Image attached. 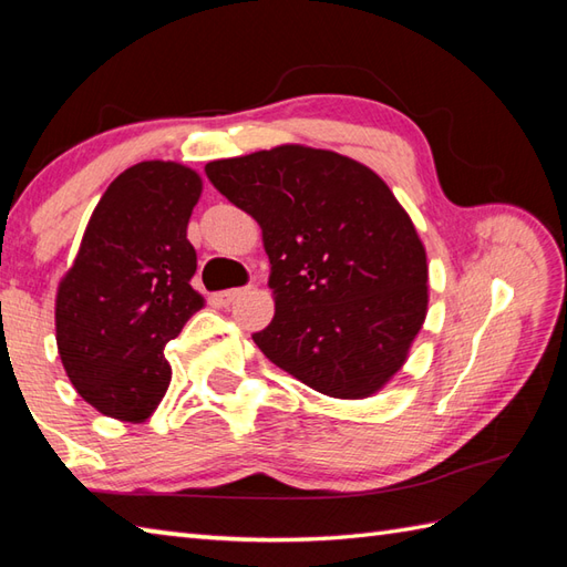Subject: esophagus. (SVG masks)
<instances>
[{"instance_id":"34e87169","label":"esophagus","mask_w":567,"mask_h":567,"mask_svg":"<svg viewBox=\"0 0 567 567\" xmlns=\"http://www.w3.org/2000/svg\"><path fill=\"white\" fill-rule=\"evenodd\" d=\"M246 292H248V287H234V290H224V292L216 295V302H219L221 307H231L236 299L240 295H246Z\"/></svg>"}]
</instances>
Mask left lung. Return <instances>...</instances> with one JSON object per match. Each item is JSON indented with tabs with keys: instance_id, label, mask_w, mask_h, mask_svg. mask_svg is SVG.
Wrapping results in <instances>:
<instances>
[{
	"instance_id": "1",
	"label": "left lung",
	"mask_w": 567,
	"mask_h": 567,
	"mask_svg": "<svg viewBox=\"0 0 567 567\" xmlns=\"http://www.w3.org/2000/svg\"><path fill=\"white\" fill-rule=\"evenodd\" d=\"M262 228L275 317L252 341L336 400L375 394L426 319L429 265L390 187L333 151L277 146L204 167Z\"/></svg>"
}]
</instances>
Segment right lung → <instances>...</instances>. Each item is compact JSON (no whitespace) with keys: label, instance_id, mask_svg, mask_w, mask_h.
Instances as JSON below:
<instances>
[{"label":"right lung","instance_id":"right-lung-1","mask_svg":"<svg viewBox=\"0 0 567 567\" xmlns=\"http://www.w3.org/2000/svg\"><path fill=\"white\" fill-rule=\"evenodd\" d=\"M202 195L195 171L165 161L128 167L106 187L58 287L55 341L84 402L146 421L171 384L163 348L204 307L187 221Z\"/></svg>","mask_w":567,"mask_h":567}]
</instances>
